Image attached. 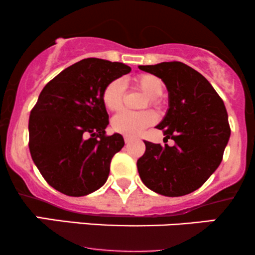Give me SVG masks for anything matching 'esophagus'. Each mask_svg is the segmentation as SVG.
<instances>
[{
    "label": "esophagus",
    "instance_id": "34e87169",
    "mask_svg": "<svg viewBox=\"0 0 255 255\" xmlns=\"http://www.w3.org/2000/svg\"><path fill=\"white\" fill-rule=\"evenodd\" d=\"M131 140H133V137H131V136H125V142H126V144H129Z\"/></svg>",
    "mask_w": 255,
    "mask_h": 255
}]
</instances>
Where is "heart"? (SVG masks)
Masks as SVG:
<instances>
[{
    "label": "heart",
    "mask_w": 255,
    "mask_h": 255,
    "mask_svg": "<svg viewBox=\"0 0 255 255\" xmlns=\"http://www.w3.org/2000/svg\"><path fill=\"white\" fill-rule=\"evenodd\" d=\"M133 86L147 95L144 108L153 107L158 108L160 105L159 96L164 90V83L160 78L153 74H140L133 79ZM126 93V85L121 79L111 80L105 85L102 91V102L104 107L110 111H119L124 107ZM157 121L156 114L151 110L140 111V113H130L124 111L113 119L111 126L116 133L126 136H136L141 134L146 128L154 125Z\"/></svg>",
    "instance_id": "heart-1"
}]
</instances>
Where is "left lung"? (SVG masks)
<instances>
[{
    "instance_id": "8db88e82",
    "label": "left lung",
    "mask_w": 255,
    "mask_h": 255,
    "mask_svg": "<svg viewBox=\"0 0 255 255\" xmlns=\"http://www.w3.org/2000/svg\"><path fill=\"white\" fill-rule=\"evenodd\" d=\"M164 81L169 109L157 126L174 146L144 141L137 171L151 191L165 197L194 192L218 168L230 136L225 105L200 73L178 61L139 66Z\"/></svg>"
}]
</instances>
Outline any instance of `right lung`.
<instances>
[{"label": "right lung", "instance_id": "add662e5", "mask_svg": "<svg viewBox=\"0 0 255 255\" xmlns=\"http://www.w3.org/2000/svg\"><path fill=\"white\" fill-rule=\"evenodd\" d=\"M120 62L84 58L44 86L28 120V147L44 180L69 197H84L108 180L121 134L107 135L109 115L102 91L128 74Z\"/></svg>", "mask_w": 255, "mask_h": 255}]
</instances>
